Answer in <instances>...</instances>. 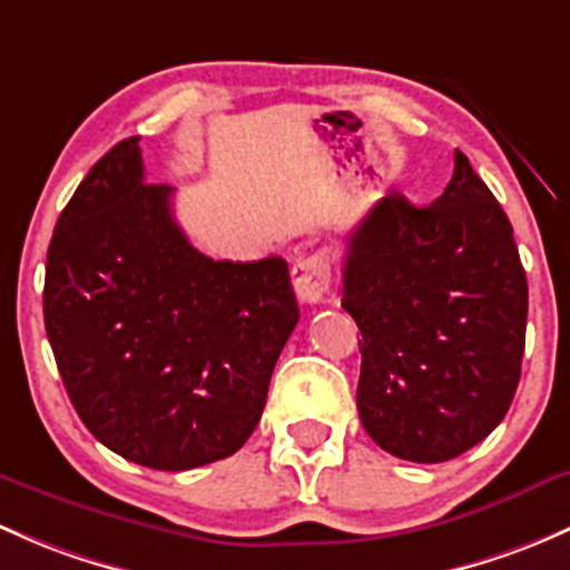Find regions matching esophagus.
I'll return each instance as SVG.
<instances>
[{
    "instance_id": "1",
    "label": "esophagus",
    "mask_w": 570,
    "mask_h": 570,
    "mask_svg": "<svg viewBox=\"0 0 570 570\" xmlns=\"http://www.w3.org/2000/svg\"><path fill=\"white\" fill-rule=\"evenodd\" d=\"M292 284L303 303H320L331 289V256L325 250L297 256L292 265Z\"/></svg>"
}]
</instances>
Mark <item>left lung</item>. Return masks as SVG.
<instances>
[{
  "label": "left lung",
  "instance_id": "1",
  "mask_svg": "<svg viewBox=\"0 0 570 570\" xmlns=\"http://www.w3.org/2000/svg\"><path fill=\"white\" fill-rule=\"evenodd\" d=\"M357 412L393 456L440 464L500 426L522 376L527 275L500 202L456 149L445 194H387L346 237Z\"/></svg>",
  "mask_w": 570,
  "mask_h": 570
}]
</instances>
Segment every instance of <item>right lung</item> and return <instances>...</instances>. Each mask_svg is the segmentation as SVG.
<instances>
[{"label": "right lung", "instance_id": "1", "mask_svg": "<svg viewBox=\"0 0 570 570\" xmlns=\"http://www.w3.org/2000/svg\"><path fill=\"white\" fill-rule=\"evenodd\" d=\"M144 183L139 136L81 179L46 256L43 316L83 426L122 459L179 472L254 434L301 320L289 265L215 262Z\"/></svg>", "mask_w": 570, "mask_h": 570}]
</instances>
